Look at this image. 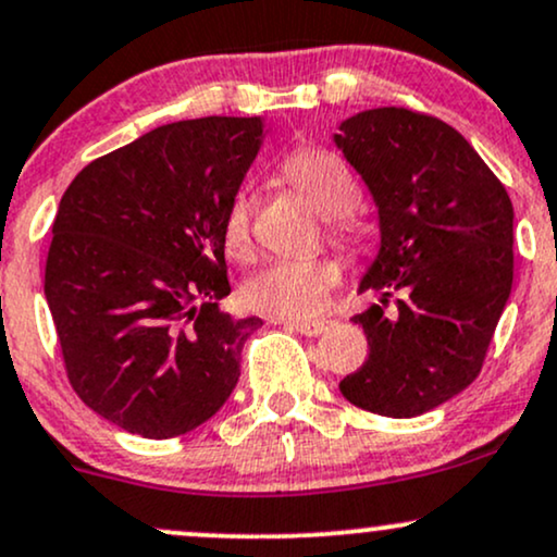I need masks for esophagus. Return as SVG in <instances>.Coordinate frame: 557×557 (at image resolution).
Masks as SVG:
<instances>
[{
  "label": "esophagus",
  "instance_id": "34e87169",
  "mask_svg": "<svg viewBox=\"0 0 557 557\" xmlns=\"http://www.w3.org/2000/svg\"><path fill=\"white\" fill-rule=\"evenodd\" d=\"M283 324L290 326V330L300 332V334H306V337H319V334L326 330L324 319H317V321H283Z\"/></svg>",
  "mask_w": 557,
  "mask_h": 557
}]
</instances>
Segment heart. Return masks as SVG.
I'll use <instances>...</instances> for the list:
<instances>
[{"label": "heart", "instance_id": "b5f03b06", "mask_svg": "<svg viewBox=\"0 0 557 557\" xmlns=\"http://www.w3.org/2000/svg\"><path fill=\"white\" fill-rule=\"evenodd\" d=\"M283 176L298 189L313 210L330 218V231L339 244H358V227L350 212L360 202V184L339 156L321 147H298L283 160ZM253 199L246 189L233 194L223 218L227 249L246 251L251 238ZM343 270L334 259H280L261 267L244 283L240 298L251 311L272 319H306L313 317Z\"/></svg>", "mask_w": 557, "mask_h": 557}]
</instances>
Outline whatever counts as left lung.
<instances>
[{"label":"left lung","instance_id":"8db88e82","mask_svg":"<svg viewBox=\"0 0 557 557\" xmlns=\"http://www.w3.org/2000/svg\"><path fill=\"white\" fill-rule=\"evenodd\" d=\"M334 143L371 189L381 225L360 283L381 304L352 319L371 352L339 392L360 410L414 418L480 376L511 296V199L474 147L428 113H355Z\"/></svg>","mask_w":557,"mask_h":557}]
</instances>
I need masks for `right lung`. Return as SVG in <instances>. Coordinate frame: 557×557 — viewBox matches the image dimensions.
I'll use <instances>...</instances> for the list:
<instances>
[{"instance_id": "obj_1", "label": "right lung", "mask_w": 557, "mask_h": 557, "mask_svg": "<svg viewBox=\"0 0 557 557\" xmlns=\"http://www.w3.org/2000/svg\"><path fill=\"white\" fill-rule=\"evenodd\" d=\"M261 134L259 116L158 126L85 165L59 202L44 293L66 379L134 435L189 433L238 384L261 319L218 308L223 218Z\"/></svg>"}]
</instances>
